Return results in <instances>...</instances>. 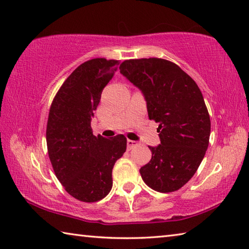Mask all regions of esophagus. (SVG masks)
<instances>
[{"label":"esophagus","mask_w":249,"mask_h":249,"mask_svg":"<svg viewBox=\"0 0 249 249\" xmlns=\"http://www.w3.org/2000/svg\"><path fill=\"white\" fill-rule=\"evenodd\" d=\"M139 143L137 142V141H132V140H128L126 141V145H128V148L129 149H131L132 147H134V146H137Z\"/></svg>","instance_id":"1"}]
</instances>
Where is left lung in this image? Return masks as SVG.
<instances>
[{
  "mask_svg": "<svg viewBox=\"0 0 249 249\" xmlns=\"http://www.w3.org/2000/svg\"><path fill=\"white\" fill-rule=\"evenodd\" d=\"M121 74L142 91L148 118L159 124L160 144L148 146L152 159L140 169L154 191L169 193L186 184L207 151L210 117L196 82L162 58L124 60Z\"/></svg>",
  "mask_w": 249,
  "mask_h": 249,
  "instance_id": "8db88e82",
  "label": "left lung"
}]
</instances>
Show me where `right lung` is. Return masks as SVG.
<instances>
[{
	"instance_id": "add662e5",
	"label": "right lung",
	"mask_w": 249,
	"mask_h": 249,
	"mask_svg": "<svg viewBox=\"0 0 249 249\" xmlns=\"http://www.w3.org/2000/svg\"><path fill=\"white\" fill-rule=\"evenodd\" d=\"M119 60L93 58L65 80L52 102L46 144L55 176L78 200L94 203L109 193L115 162L126 148L124 135H93L91 120Z\"/></svg>"
}]
</instances>
